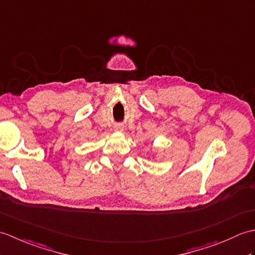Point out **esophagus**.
<instances>
[{
  "label": "esophagus",
  "mask_w": 255,
  "mask_h": 255,
  "mask_svg": "<svg viewBox=\"0 0 255 255\" xmlns=\"http://www.w3.org/2000/svg\"><path fill=\"white\" fill-rule=\"evenodd\" d=\"M123 129H124V127L122 126V125H116V126H115L116 131H123Z\"/></svg>",
  "instance_id": "obj_1"
}]
</instances>
